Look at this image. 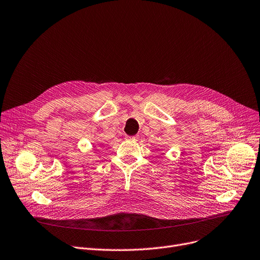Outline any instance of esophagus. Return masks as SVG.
Here are the masks:
<instances>
[{
    "mask_svg": "<svg viewBox=\"0 0 260 260\" xmlns=\"http://www.w3.org/2000/svg\"><path fill=\"white\" fill-rule=\"evenodd\" d=\"M126 138L129 140H136L137 139V136H126Z\"/></svg>",
    "mask_w": 260,
    "mask_h": 260,
    "instance_id": "esophagus-1",
    "label": "esophagus"
}]
</instances>
